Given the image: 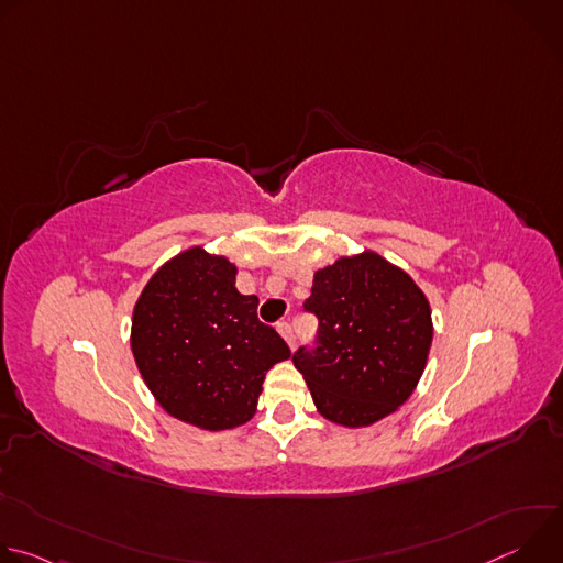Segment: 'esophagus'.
<instances>
[{
    "label": "esophagus",
    "mask_w": 563,
    "mask_h": 563,
    "mask_svg": "<svg viewBox=\"0 0 563 563\" xmlns=\"http://www.w3.org/2000/svg\"><path fill=\"white\" fill-rule=\"evenodd\" d=\"M278 332H280V336L287 341V345L294 350L296 336H294V330H291V325H289V323H278Z\"/></svg>",
    "instance_id": "34e87169"
}]
</instances>
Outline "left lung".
<instances>
[{"instance_id": "left-lung-1", "label": "left lung", "mask_w": 563, "mask_h": 563, "mask_svg": "<svg viewBox=\"0 0 563 563\" xmlns=\"http://www.w3.org/2000/svg\"><path fill=\"white\" fill-rule=\"evenodd\" d=\"M305 311L318 318L316 347L291 361L328 421L365 428L412 396L434 330L410 274L376 252L343 256L313 274Z\"/></svg>"}]
</instances>
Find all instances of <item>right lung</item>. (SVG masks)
I'll list each match as a JSON object with an SVG mask.
<instances>
[{
    "label": "right lung",
    "mask_w": 563,
    "mask_h": 563,
    "mask_svg": "<svg viewBox=\"0 0 563 563\" xmlns=\"http://www.w3.org/2000/svg\"><path fill=\"white\" fill-rule=\"evenodd\" d=\"M235 274L224 256L191 247L151 276L131 320L133 358L159 408L211 432L247 423L265 374L291 356Z\"/></svg>",
    "instance_id": "right-lung-1"
}]
</instances>
